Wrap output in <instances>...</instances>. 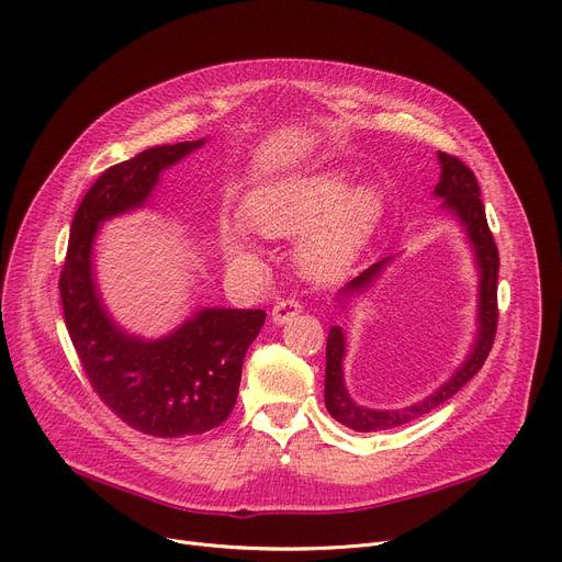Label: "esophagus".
I'll return each instance as SVG.
<instances>
[{
    "mask_svg": "<svg viewBox=\"0 0 562 562\" xmlns=\"http://www.w3.org/2000/svg\"><path fill=\"white\" fill-rule=\"evenodd\" d=\"M301 311H304V306H301L299 299H294V296L281 299V301H277L274 308H272V322H274V324H288V322L294 319Z\"/></svg>",
    "mask_w": 562,
    "mask_h": 562,
    "instance_id": "1",
    "label": "esophagus"
}]
</instances>
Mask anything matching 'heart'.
<instances>
[{
	"instance_id": "heart-1",
	"label": "heart",
	"mask_w": 562,
	"mask_h": 562,
	"mask_svg": "<svg viewBox=\"0 0 562 562\" xmlns=\"http://www.w3.org/2000/svg\"><path fill=\"white\" fill-rule=\"evenodd\" d=\"M243 221L268 238L304 232L294 258L311 279H328L347 268L375 229L382 198L373 187H353L347 172L335 168L292 172L247 191ZM229 261L256 268L258 249L243 225L227 223L221 232Z\"/></svg>"
}]
</instances>
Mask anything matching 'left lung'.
I'll list each match as a JSON object with an SVG mask.
<instances>
[{"instance_id": "8db88e82", "label": "left lung", "mask_w": 562, "mask_h": 562, "mask_svg": "<svg viewBox=\"0 0 562 562\" xmlns=\"http://www.w3.org/2000/svg\"><path fill=\"white\" fill-rule=\"evenodd\" d=\"M441 164V180L435 189L437 198H443V209L454 213L459 223L463 225V232L474 249V261L480 268V306H477V337H474L472 351L465 358V362L454 371V375L441 384L435 394H429L425 401L409 405L405 409H369L349 396L347 386H344V371L341 360L344 351H347V337L339 326H333L328 330L326 341V380H324V401L335 420L347 425L356 431H380V429H392L398 425H405L435 407L443 405L448 398H452L461 386L477 373L491 349L497 330V272H499V254L497 245L493 240V234L486 223V211L482 202V191L477 180H474V172L457 157L448 153H439ZM392 261L390 258H382V261L373 263L369 270H364L360 277L347 283L339 292V299H351L360 292H364L378 274L384 270V266Z\"/></svg>"}]
</instances>
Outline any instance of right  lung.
I'll use <instances>...</instances> for the list:
<instances>
[{
	"label": "right lung",
	"instance_id": "1",
	"mask_svg": "<svg viewBox=\"0 0 562 562\" xmlns=\"http://www.w3.org/2000/svg\"><path fill=\"white\" fill-rule=\"evenodd\" d=\"M202 144L155 146L101 172L76 209L58 283L65 324L94 392L123 423L159 439L195 437L227 420L266 311L202 308L166 337L127 335L103 306L92 249L101 223L144 206L161 170Z\"/></svg>",
	"mask_w": 562,
	"mask_h": 562
}]
</instances>
